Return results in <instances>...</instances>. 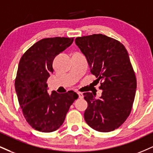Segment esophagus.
<instances>
[{"mask_svg":"<svg viewBox=\"0 0 153 153\" xmlns=\"http://www.w3.org/2000/svg\"><path fill=\"white\" fill-rule=\"evenodd\" d=\"M78 94L79 98H80V99H82V98H83V97H84L83 95H82V93H78Z\"/></svg>","mask_w":153,"mask_h":153,"instance_id":"esophagus-1","label":"esophagus"}]
</instances>
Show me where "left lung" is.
<instances>
[{"instance_id":"obj_1","label":"left lung","mask_w":153,"mask_h":153,"mask_svg":"<svg viewBox=\"0 0 153 153\" xmlns=\"http://www.w3.org/2000/svg\"><path fill=\"white\" fill-rule=\"evenodd\" d=\"M75 42L96 81L102 82L99 99L90 92L83 93L88 102L85 120L97 131H113L129 116L135 96L137 82L128 51L119 41L102 34L78 37Z\"/></svg>"}]
</instances>
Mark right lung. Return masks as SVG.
Instances as JSON below:
<instances>
[{
	"label": "right lung",
	"instance_id": "1",
	"mask_svg": "<svg viewBox=\"0 0 153 153\" xmlns=\"http://www.w3.org/2000/svg\"><path fill=\"white\" fill-rule=\"evenodd\" d=\"M73 38H44L38 41L20 60L15 88L26 121L40 132L58 130L78 95L73 91L48 93L47 80L53 73L56 56L73 43Z\"/></svg>",
	"mask_w": 153,
	"mask_h": 153
}]
</instances>
